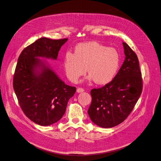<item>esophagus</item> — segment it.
<instances>
[{"instance_id":"esophagus-1","label":"esophagus","mask_w":161,"mask_h":161,"mask_svg":"<svg viewBox=\"0 0 161 161\" xmlns=\"http://www.w3.org/2000/svg\"><path fill=\"white\" fill-rule=\"evenodd\" d=\"M76 91H77V92H78V93H80V92H83L84 91V89H82V88H80V87H79V88H78V89H77Z\"/></svg>"}]
</instances>
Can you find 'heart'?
<instances>
[{
  "instance_id": "1",
  "label": "heart",
  "mask_w": 161,
  "mask_h": 161,
  "mask_svg": "<svg viewBox=\"0 0 161 161\" xmlns=\"http://www.w3.org/2000/svg\"><path fill=\"white\" fill-rule=\"evenodd\" d=\"M119 66L118 51L95 41L78 44L74 53H66L63 61L66 76L74 83L86 74L87 69V81H94L98 85L108 84L114 78Z\"/></svg>"
}]
</instances>
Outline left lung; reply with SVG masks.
<instances>
[{"instance_id":"8db88e82","label":"left lung","mask_w":161,"mask_h":161,"mask_svg":"<svg viewBox=\"0 0 161 161\" xmlns=\"http://www.w3.org/2000/svg\"><path fill=\"white\" fill-rule=\"evenodd\" d=\"M125 59L113 80L102 88L91 91L88 110L91 121L103 128H111L125 120L139 99L142 81L136 53L123 42Z\"/></svg>"}]
</instances>
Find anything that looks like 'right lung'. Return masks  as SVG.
Instances as JSON below:
<instances>
[{"mask_svg":"<svg viewBox=\"0 0 161 161\" xmlns=\"http://www.w3.org/2000/svg\"><path fill=\"white\" fill-rule=\"evenodd\" d=\"M68 39H37L18 59L14 89L21 109L32 122L47 126L58 122L76 89L62 81L46 59L56 60Z\"/></svg>","mask_w":161,"mask_h":161,"instance_id":"1","label":"right lung"}]
</instances>
